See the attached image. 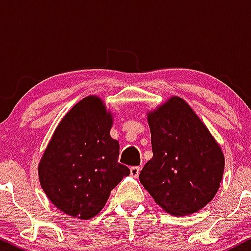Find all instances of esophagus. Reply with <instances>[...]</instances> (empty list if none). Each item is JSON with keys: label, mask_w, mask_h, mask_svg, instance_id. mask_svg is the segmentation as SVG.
Masks as SVG:
<instances>
[{"label": "esophagus", "mask_w": 251, "mask_h": 251, "mask_svg": "<svg viewBox=\"0 0 251 251\" xmlns=\"http://www.w3.org/2000/svg\"><path fill=\"white\" fill-rule=\"evenodd\" d=\"M129 171H131L132 177L137 178L138 176H139V174H140V168H139V166H132V168L129 169Z\"/></svg>", "instance_id": "1"}]
</instances>
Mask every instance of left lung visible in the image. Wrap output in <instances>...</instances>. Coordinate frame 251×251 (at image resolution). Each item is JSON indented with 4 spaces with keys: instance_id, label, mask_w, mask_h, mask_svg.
<instances>
[{
    "instance_id": "obj_1",
    "label": "left lung",
    "mask_w": 251,
    "mask_h": 251,
    "mask_svg": "<svg viewBox=\"0 0 251 251\" xmlns=\"http://www.w3.org/2000/svg\"><path fill=\"white\" fill-rule=\"evenodd\" d=\"M146 118L153 157L140 172V183L170 215L200 211L221 186L226 164L221 146L180 97H170Z\"/></svg>"
}]
</instances>
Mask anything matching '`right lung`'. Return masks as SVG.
I'll use <instances>...</instances> for the list:
<instances>
[{
    "label": "right lung",
    "instance_id": "1",
    "mask_svg": "<svg viewBox=\"0 0 251 251\" xmlns=\"http://www.w3.org/2000/svg\"><path fill=\"white\" fill-rule=\"evenodd\" d=\"M112 125L113 114L101 98H83L62 118L40 159L39 180L48 200L77 220L99 214L112 190L129 175L118 163Z\"/></svg>",
    "mask_w": 251,
    "mask_h": 251
}]
</instances>
